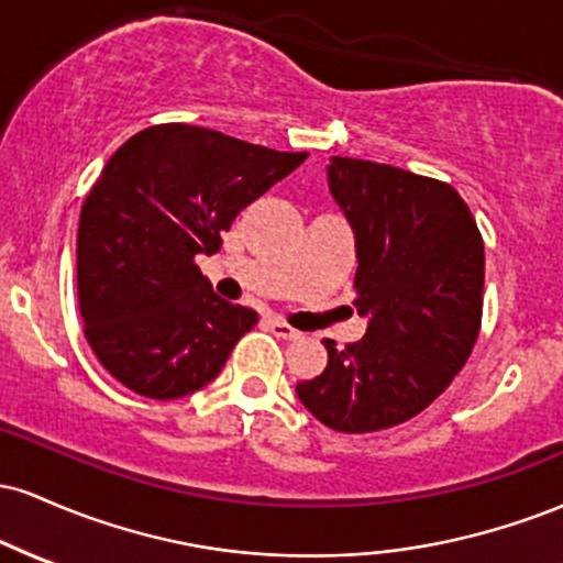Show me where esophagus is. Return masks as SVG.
<instances>
[{
	"mask_svg": "<svg viewBox=\"0 0 563 563\" xmlns=\"http://www.w3.org/2000/svg\"><path fill=\"white\" fill-rule=\"evenodd\" d=\"M269 331H273L277 339H283V341H294V339H299V335H301V331L290 328L286 320H269Z\"/></svg>",
	"mask_w": 563,
	"mask_h": 563,
	"instance_id": "esophagus-1",
	"label": "esophagus"
}]
</instances>
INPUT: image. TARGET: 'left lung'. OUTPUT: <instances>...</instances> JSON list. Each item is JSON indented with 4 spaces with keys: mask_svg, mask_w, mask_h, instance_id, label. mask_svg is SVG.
<instances>
[{
    "mask_svg": "<svg viewBox=\"0 0 563 563\" xmlns=\"http://www.w3.org/2000/svg\"><path fill=\"white\" fill-rule=\"evenodd\" d=\"M333 198L357 241L367 331L335 349L296 394L328 429L371 434L423 412L474 352L484 307V241L466 200L439 179L333 156Z\"/></svg>",
    "mask_w": 563,
    "mask_h": 563,
    "instance_id": "1",
    "label": "left lung"
}]
</instances>
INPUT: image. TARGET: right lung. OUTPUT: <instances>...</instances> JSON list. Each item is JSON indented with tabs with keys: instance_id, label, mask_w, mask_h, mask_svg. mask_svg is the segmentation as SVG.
Segmentation results:
<instances>
[{
	"instance_id": "1",
	"label": "right lung",
	"mask_w": 563,
	"mask_h": 563,
	"mask_svg": "<svg viewBox=\"0 0 563 563\" xmlns=\"http://www.w3.org/2000/svg\"><path fill=\"white\" fill-rule=\"evenodd\" d=\"M307 156L190 124L147 126L113 153L81 206L76 286L84 335L119 384L177 399L219 376L260 314L219 299L196 256Z\"/></svg>"
}]
</instances>
